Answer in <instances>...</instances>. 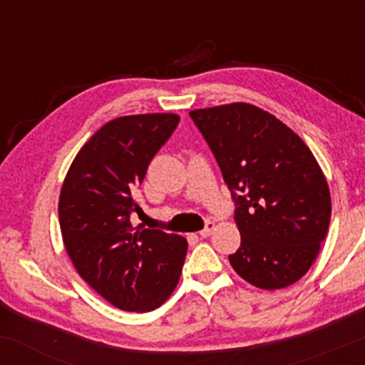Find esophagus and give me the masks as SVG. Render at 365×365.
I'll return each mask as SVG.
<instances>
[{"mask_svg": "<svg viewBox=\"0 0 365 365\" xmlns=\"http://www.w3.org/2000/svg\"><path fill=\"white\" fill-rule=\"evenodd\" d=\"M215 223H212V221H207V225H206V228L202 230V232H199V235L202 237V238H207L209 235H211L212 232H215Z\"/></svg>", "mask_w": 365, "mask_h": 365, "instance_id": "34e87169", "label": "esophagus"}]
</instances>
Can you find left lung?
<instances>
[{
    "instance_id": "1",
    "label": "left lung",
    "mask_w": 365,
    "mask_h": 365,
    "mask_svg": "<svg viewBox=\"0 0 365 365\" xmlns=\"http://www.w3.org/2000/svg\"><path fill=\"white\" fill-rule=\"evenodd\" d=\"M237 202L242 242L235 273L279 290L311 269L331 220L329 187L307 144L274 115L249 103L192 110Z\"/></svg>"
}]
</instances>
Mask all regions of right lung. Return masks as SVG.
<instances>
[{"instance_id": "right-lung-1", "label": "right lung", "mask_w": 365, "mask_h": 365, "mask_svg": "<svg viewBox=\"0 0 365 365\" xmlns=\"http://www.w3.org/2000/svg\"><path fill=\"white\" fill-rule=\"evenodd\" d=\"M178 120L175 113H145L108 121L63 180L58 216L66 254L83 282L121 311H154L182 274L185 238L130 223L139 211L133 190Z\"/></svg>"}]
</instances>
